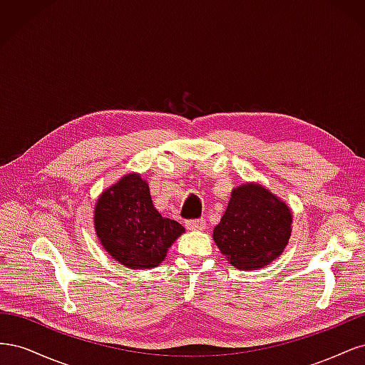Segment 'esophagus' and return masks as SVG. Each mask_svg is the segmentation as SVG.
<instances>
[{
    "label": "esophagus",
    "instance_id": "1",
    "mask_svg": "<svg viewBox=\"0 0 365 365\" xmlns=\"http://www.w3.org/2000/svg\"><path fill=\"white\" fill-rule=\"evenodd\" d=\"M185 227L189 230H204L205 228V219H189L185 222Z\"/></svg>",
    "mask_w": 365,
    "mask_h": 365
}]
</instances>
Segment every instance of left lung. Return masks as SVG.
<instances>
[{
  "label": "left lung",
  "instance_id": "obj_1",
  "mask_svg": "<svg viewBox=\"0 0 365 365\" xmlns=\"http://www.w3.org/2000/svg\"><path fill=\"white\" fill-rule=\"evenodd\" d=\"M291 210L262 185L245 184L231 193L213 231L220 252L239 269H256L277 259L291 236Z\"/></svg>",
  "mask_w": 365,
  "mask_h": 365
}]
</instances>
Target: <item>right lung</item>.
I'll list each match as a JSON object with an SVG mask.
<instances>
[{"label": "right lung", "instance_id": "add662e5", "mask_svg": "<svg viewBox=\"0 0 365 365\" xmlns=\"http://www.w3.org/2000/svg\"><path fill=\"white\" fill-rule=\"evenodd\" d=\"M94 222L103 248L132 269L155 268L184 227L163 217L152 204L149 185L138 175L123 176L98 197Z\"/></svg>", "mask_w": 365, "mask_h": 365}]
</instances>
